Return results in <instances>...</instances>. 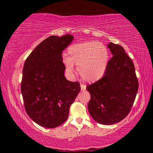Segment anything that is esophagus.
Listing matches in <instances>:
<instances>
[{
	"label": "esophagus",
	"mask_w": 153,
	"mask_h": 153,
	"mask_svg": "<svg viewBox=\"0 0 153 153\" xmlns=\"http://www.w3.org/2000/svg\"><path fill=\"white\" fill-rule=\"evenodd\" d=\"M81 90H83V91H84V90L86 89V85L85 84H81Z\"/></svg>",
	"instance_id": "1"
}]
</instances>
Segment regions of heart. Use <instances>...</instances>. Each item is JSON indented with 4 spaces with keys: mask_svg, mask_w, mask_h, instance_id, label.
<instances>
[{
    "mask_svg": "<svg viewBox=\"0 0 153 153\" xmlns=\"http://www.w3.org/2000/svg\"><path fill=\"white\" fill-rule=\"evenodd\" d=\"M68 56L64 63L70 72L74 71V64L83 79L95 82L102 78L107 68L109 53L105 46L98 42H85L74 44L68 48Z\"/></svg>",
    "mask_w": 153,
    "mask_h": 153,
    "instance_id": "b5f03b06",
    "label": "heart"
}]
</instances>
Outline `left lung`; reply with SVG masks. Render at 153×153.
<instances>
[{"label": "left lung", "instance_id": "obj_1", "mask_svg": "<svg viewBox=\"0 0 153 153\" xmlns=\"http://www.w3.org/2000/svg\"><path fill=\"white\" fill-rule=\"evenodd\" d=\"M111 58L104 76L87 85L91 94L88 111L96 122L113 125L123 120L130 111L139 88L132 60L119 45L110 42Z\"/></svg>", "mask_w": 153, "mask_h": 153}]
</instances>
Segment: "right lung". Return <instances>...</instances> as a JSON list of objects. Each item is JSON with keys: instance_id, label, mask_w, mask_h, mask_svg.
<instances>
[{"instance_id": "right-lung-1", "label": "right lung", "mask_w": 153, "mask_h": 153, "mask_svg": "<svg viewBox=\"0 0 153 153\" xmlns=\"http://www.w3.org/2000/svg\"><path fill=\"white\" fill-rule=\"evenodd\" d=\"M70 34L50 36L39 43L25 61L21 91L28 116L41 126L54 128L68 118L80 92V83L65 76L62 52L72 42Z\"/></svg>"}]
</instances>
